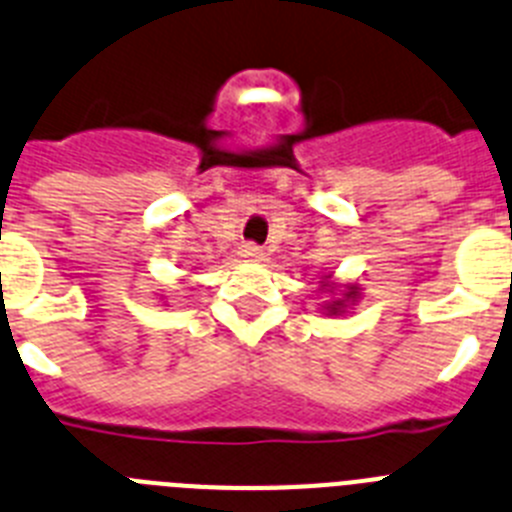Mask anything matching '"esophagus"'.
<instances>
[{
  "mask_svg": "<svg viewBox=\"0 0 512 512\" xmlns=\"http://www.w3.org/2000/svg\"><path fill=\"white\" fill-rule=\"evenodd\" d=\"M239 257H245L247 262H260L262 257H265V252L257 245H242L239 247Z\"/></svg>",
  "mask_w": 512,
  "mask_h": 512,
  "instance_id": "1",
  "label": "esophagus"
}]
</instances>
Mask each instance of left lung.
I'll list each match as a JSON object with an SVG mask.
<instances>
[{
  "label": "left lung",
  "instance_id": "8db88e82",
  "mask_svg": "<svg viewBox=\"0 0 512 512\" xmlns=\"http://www.w3.org/2000/svg\"><path fill=\"white\" fill-rule=\"evenodd\" d=\"M319 283H321L319 290H326V293H331V301L324 303L326 316H342V313L347 311V308L352 306L354 301H357L359 293H362V288H359L357 283H349V285H344L343 293L339 294L338 290L342 288H339L336 283H331V275H324Z\"/></svg>",
  "mask_w": 512,
  "mask_h": 512
}]
</instances>
